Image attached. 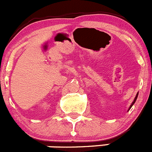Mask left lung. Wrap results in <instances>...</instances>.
Masks as SVG:
<instances>
[{
    "mask_svg": "<svg viewBox=\"0 0 152 152\" xmlns=\"http://www.w3.org/2000/svg\"><path fill=\"white\" fill-rule=\"evenodd\" d=\"M138 94H139V93H137V95H136V97H135V98H134V101H133V103H131V105H130V107H129V109H128V111H129V110H130V109H131V107H132V106H133V105H134V103H135L136 100H137V97H138Z\"/></svg>",
    "mask_w": 152,
    "mask_h": 152,
    "instance_id": "left-lung-1",
    "label": "left lung"
}]
</instances>
